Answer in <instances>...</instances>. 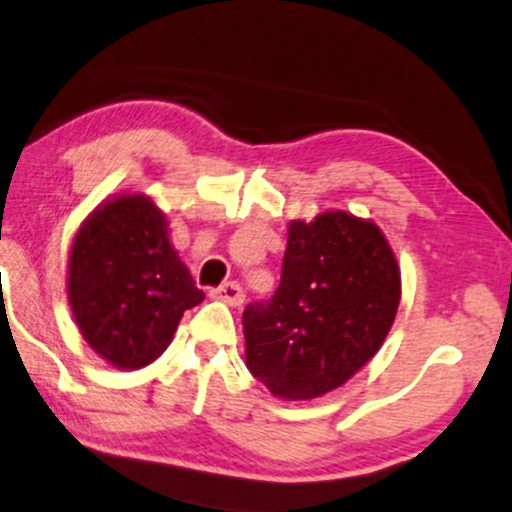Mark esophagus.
Returning a JSON list of instances; mask_svg holds the SVG:
<instances>
[{"instance_id":"34e87169","label":"esophagus","mask_w":512,"mask_h":512,"mask_svg":"<svg viewBox=\"0 0 512 512\" xmlns=\"http://www.w3.org/2000/svg\"><path fill=\"white\" fill-rule=\"evenodd\" d=\"M212 298H217V300H221V303H226L231 307H240L245 300V293H243V288H240V283L229 281V283H224V286H219L217 291H212Z\"/></svg>"}]
</instances>
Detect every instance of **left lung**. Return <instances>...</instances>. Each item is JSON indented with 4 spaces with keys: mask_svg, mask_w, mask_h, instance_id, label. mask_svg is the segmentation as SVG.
Instances as JSON below:
<instances>
[{
    "mask_svg": "<svg viewBox=\"0 0 512 512\" xmlns=\"http://www.w3.org/2000/svg\"><path fill=\"white\" fill-rule=\"evenodd\" d=\"M400 303V267L374 221L324 212L288 224L281 283L243 312L245 365L274 396L338 389L384 346Z\"/></svg>",
    "mask_w": 512,
    "mask_h": 512,
    "instance_id": "8db88e82",
    "label": "left lung"
}]
</instances>
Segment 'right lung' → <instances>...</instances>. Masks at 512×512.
Masks as SVG:
<instances>
[{"instance_id": "right-lung-1", "label": "right lung", "mask_w": 512, "mask_h": 512, "mask_svg": "<svg viewBox=\"0 0 512 512\" xmlns=\"http://www.w3.org/2000/svg\"><path fill=\"white\" fill-rule=\"evenodd\" d=\"M66 291L80 334L116 369L155 362L183 312L205 300L171 245L164 212L143 193L104 200L80 224Z\"/></svg>"}]
</instances>
